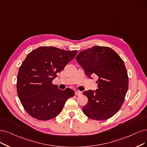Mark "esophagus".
<instances>
[{"label": "esophagus", "mask_w": 147, "mask_h": 147, "mask_svg": "<svg viewBox=\"0 0 147 147\" xmlns=\"http://www.w3.org/2000/svg\"><path fill=\"white\" fill-rule=\"evenodd\" d=\"M81 94H82V92L80 91H76L75 92V94L76 95V96H79Z\"/></svg>", "instance_id": "1"}]
</instances>
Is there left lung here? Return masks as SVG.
<instances>
[{"instance_id":"obj_1","label":"left lung","mask_w":147,"mask_h":147,"mask_svg":"<svg viewBox=\"0 0 147 147\" xmlns=\"http://www.w3.org/2000/svg\"><path fill=\"white\" fill-rule=\"evenodd\" d=\"M76 59L88 78L98 77V88L84 92L88 99L84 113L93 120L110 119L120 110L128 88L123 61L111 48L100 46L80 51Z\"/></svg>"}]
</instances>
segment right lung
I'll return each mask as SVG.
<instances>
[{
	"instance_id": "right-lung-1",
	"label": "right lung",
	"mask_w": 147,
	"mask_h": 147,
	"mask_svg": "<svg viewBox=\"0 0 147 147\" xmlns=\"http://www.w3.org/2000/svg\"><path fill=\"white\" fill-rule=\"evenodd\" d=\"M78 51H65L54 47H41L27 55L19 67L17 92L22 105L38 120L48 121L58 116L74 91L53 85L57 73L73 60Z\"/></svg>"
}]
</instances>
